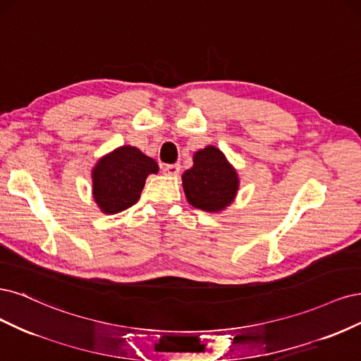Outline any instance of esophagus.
Returning a JSON list of instances; mask_svg holds the SVG:
<instances>
[{
    "instance_id": "esophagus-1",
    "label": "esophagus",
    "mask_w": 361,
    "mask_h": 361,
    "mask_svg": "<svg viewBox=\"0 0 361 361\" xmlns=\"http://www.w3.org/2000/svg\"><path fill=\"white\" fill-rule=\"evenodd\" d=\"M164 172L169 177H177L180 172V165L178 164H172V165H165Z\"/></svg>"
}]
</instances>
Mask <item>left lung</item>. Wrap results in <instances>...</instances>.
<instances>
[{
	"instance_id": "8db88e82",
	"label": "left lung",
	"mask_w": 361,
	"mask_h": 361,
	"mask_svg": "<svg viewBox=\"0 0 361 361\" xmlns=\"http://www.w3.org/2000/svg\"><path fill=\"white\" fill-rule=\"evenodd\" d=\"M183 188L193 207L220 212L235 197L238 177L222 151L210 145L196 151L193 166L183 173Z\"/></svg>"
}]
</instances>
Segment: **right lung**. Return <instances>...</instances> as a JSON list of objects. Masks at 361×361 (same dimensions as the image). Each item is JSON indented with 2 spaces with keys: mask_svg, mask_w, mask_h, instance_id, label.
I'll use <instances>...</instances> for the list:
<instances>
[{
  "mask_svg": "<svg viewBox=\"0 0 361 361\" xmlns=\"http://www.w3.org/2000/svg\"><path fill=\"white\" fill-rule=\"evenodd\" d=\"M156 160L130 145L104 156L92 171V195L104 213H120L136 204L149 173H156Z\"/></svg>",
  "mask_w": 361,
  "mask_h": 361,
  "instance_id": "add662e5",
  "label": "right lung"
}]
</instances>
